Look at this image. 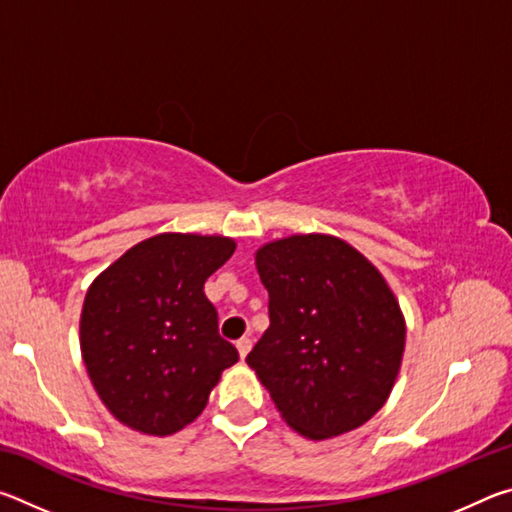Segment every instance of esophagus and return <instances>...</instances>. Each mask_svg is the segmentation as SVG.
I'll use <instances>...</instances> for the list:
<instances>
[{"label": "esophagus", "mask_w": 512, "mask_h": 512, "mask_svg": "<svg viewBox=\"0 0 512 512\" xmlns=\"http://www.w3.org/2000/svg\"><path fill=\"white\" fill-rule=\"evenodd\" d=\"M250 348H253V341L248 339V336H244V339L237 341V350H239V357L246 359V354L250 352Z\"/></svg>", "instance_id": "obj_1"}]
</instances>
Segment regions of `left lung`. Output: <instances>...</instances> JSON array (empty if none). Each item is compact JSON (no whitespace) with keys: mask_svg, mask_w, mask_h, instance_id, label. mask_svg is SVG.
Wrapping results in <instances>:
<instances>
[{"mask_svg":"<svg viewBox=\"0 0 512 512\" xmlns=\"http://www.w3.org/2000/svg\"><path fill=\"white\" fill-rule=\"evenodd\" d=\"M268 325L246 357L277 411L311 440L361 427L391 395L404 318L384 277L350 244L296 235L257 250Z\"/></svg>","mask_w":512,"mask_h":512,"instance_id":"1","label":"left lung"}]
</instances>
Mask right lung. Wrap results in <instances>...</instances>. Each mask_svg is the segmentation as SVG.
Segmentation results:
<instances>
[{
    "label": "right lung",
    "instance_id": "obj_1",
    "mask_svg": "<svg viewBox=\"0 0 512 512\" xmlns=\"http://www.w3.org/2000/svg\"><path fill=\"white\" fill-rule=\"evenodd\" d=\"M232 253V239L169 232L133 246L92 282L81 314L83 361L101 402L126 427L180 431L239 361L203 291Z\"/></svg>",
    "mask_w": 512,
    "mask_h": 512
}]
</instances>
